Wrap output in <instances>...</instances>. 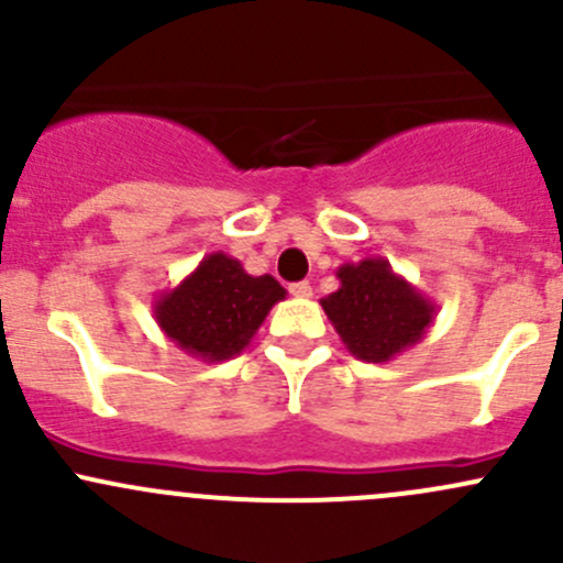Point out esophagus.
<instances>
[{
    "label": "esophagus",
    "instance_id": "obj_1",
    "mask_svg": "<svg viewBox=\"0 0 563 563\" xmlns=\"http://www.w3.org/2000/svg\"><path fill=\"white\" fill-rule=\"evenodd\" d=\"M288 291L294 294V297H310V294H313V286H310L308 280H302V283H291V288H288Z\"/></svg>",
    "mask_w": 563,
    "mask_h": 563
}]
</instances>
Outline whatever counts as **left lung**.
I'll list each match as a JSON object with an SVG mask.
<instances>
[{
    "instance_id": "1",
    "label": "left lung",
    "mask_w": 563,
    "mask_h": 563,
    "mask_svg": "<svg viewBox=\"0 0 563 563\" xmlns=\"http://www.w3.org/2000/svg\"><path fill=\"white\" fill-rule=\"evenodd\" d=\"M340 288L321 299L345 349L362 362H389L424 338L435 302L397 275L382 255L338 266Z\"/></svg>"
}]
</instances>
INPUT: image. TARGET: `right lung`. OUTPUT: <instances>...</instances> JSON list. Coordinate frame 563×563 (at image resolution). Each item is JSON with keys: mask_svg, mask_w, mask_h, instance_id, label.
I'll list each match as a JSON object with an SVG mask.
<instances>
[{"mask_svg": "<svg viewBox=\"0 0 563 563\" xmlns=\"http://www.w3.org/2000/svg\"><path fill=\"white\" fill-rule=\"evenodd\" d=\"M286 288L272 275L253 277L223 250L203 255L201 264L172 288L157 294L152 313L176 349L203 362H225L247 349Z\"/></svg>", "mask_w": 563, "mask_h": 563, "instance_id": "1", "label": "right lung"}]
</instances>
